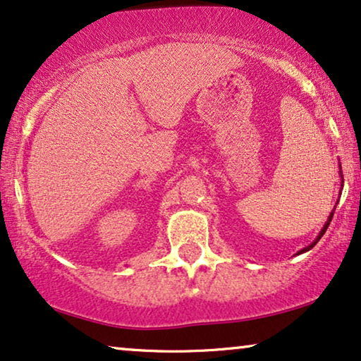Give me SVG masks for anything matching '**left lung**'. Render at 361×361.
<instances>
[{
	"label": "left lung",
	"mask_w": 361,
	"mask_h": 361,
	"mask_svg": "<svg viewBox=\"0 0 361 361\" xmlns=\"http://www.w3.org/2000/svg\"><path fill=\"white\" fill-rule=\"evenodd\" d=\"M340 170H342V169H340ZM335 211V209H334ZM334 211L331 212V216H329V219H327V222H326V226H324V229L321 231V233H319V237L316 238V242H314V243H311V245H309V247H306V248H302V250L301 252H307V250H311V248L314 247V245H316V243L319 242V240H321V237L324 235V233H326V231H327V227H329V224H331V221H332V217H334Z\"/></svg>",
	"instance_id": "obj_1"
}]
</instances>
